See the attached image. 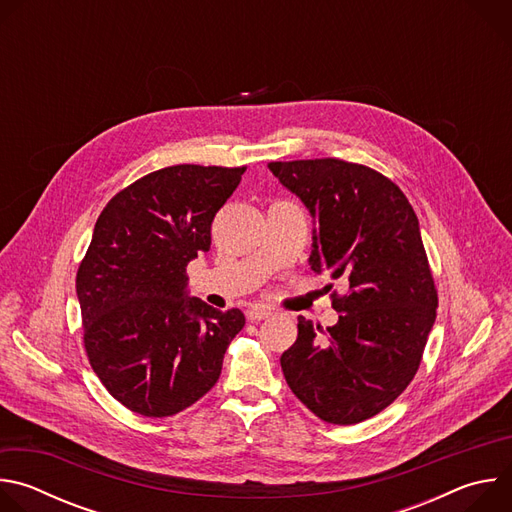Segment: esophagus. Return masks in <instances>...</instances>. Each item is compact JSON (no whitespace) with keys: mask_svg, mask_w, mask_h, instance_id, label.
Wrapping results in <instances>:
<instances>
[{"mask_svg":"<svg viewBox=\"0 0 512 512\" xmlns=\"http://www.w3.org/2000/svg\"><path fill=\"white\" fill-rule=\"evenodd\" d=\"M269 316H273V310L265 308V306H253L247 310V318L251 322H261V320H267Z\"/></svg>","mask_w":512,"mask_h":512,"instance_id":"obj_1","label":"esophagus"}]
</instances>
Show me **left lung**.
Returning <instances> with one entry per match:
<instances>
[{"label": "left lung", "mask_w": 512, "mask_h": 512, "mask_svg": "<svg viewBox=\"0 0 512 512\" xmlns=\"http://www.w3.org/2000/svg\"><path fill=\"white\" fill-rule=\"evenodd\" d=\"M269 170L314 218L312 269L348 285V294H332L340 316L326 332L298 318V340L281 354L283 377L322 421L360 423L413 381L435 322L419 221L401 188L373 168L322 158Z\"/></svg>", "instance_id": "1"}]
</instances>
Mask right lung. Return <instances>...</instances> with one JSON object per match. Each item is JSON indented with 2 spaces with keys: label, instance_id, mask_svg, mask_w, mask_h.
<instances>
[{
  "label": "right lung",
  "instance_id": "1",
  "mask_svg": "<svg viewBox=\"0 0 512 512\" xmlns=\"http://www.w3.org/2000/svg\"><path fill=\"white\" fill-rule=\"evenodd\" d=\"M247 168L180 164L117 192L77 271L83 342L95 375L127 409L168 417L221 377L245 316L188 298L186 265L210 249L214 214Z\"/></svg>",
  "mask_w": 512,
  "mask_h": 512
}]
</instances>
